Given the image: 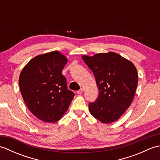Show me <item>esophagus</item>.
<instances>
[{
	"mask_svg": "<svg viewBox=\"0 0 160 160\" xmlns=\"http://www.w3.org/2000/svg\"><path fill=\"white\" fill-rule=\"evenodd\" d=\"M83 91H84V89H83V88H81V89H80V90H78V91H77V93H78V94H81V93H82Z\"/></svg>",
	"mask_w": 160,
	"mask_h": 160,
	"instance_id": "34e87169",
	"label": "esophagus"
}]
</instances>
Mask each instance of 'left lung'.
Segmentation results:
<instances>
[{
    "mask_svg": "<svg viewBox=\"0 0 160 160\" xmlns=\"http://www.w3.org/2000/svg\"><path fill=\"white\" fill-rule=\"evenodd\" d=\"M82 60L93 71L99 96L89 103L91 114L104 124L117 121L130 107L138 86V71L130 60L109 52Z\"/></svg>",
    "mask_w": 160,
    "mask_h": 160,
    "instance_id": "obj_1",
    "label": "left lung"
}]
</instances>
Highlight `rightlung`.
<instances>
[{
  "label": "right lung",
  "instance_id": "add662e5",
  "mask_svg": "<svg viewBox=\"0 0 160 160\" xmlns=\"http://www.w3.org/2000/svg\"><path fill=\"white\" fill-rule=\"evenodd\" d=\"M68 60L55 51L37 56L23 67L19 76L20 93L31 113L47 123L60 120L74 93L62 74Z\"/></svg>",
  "mask_w": 160,
  "mask_h": 160
}]
</instances>
